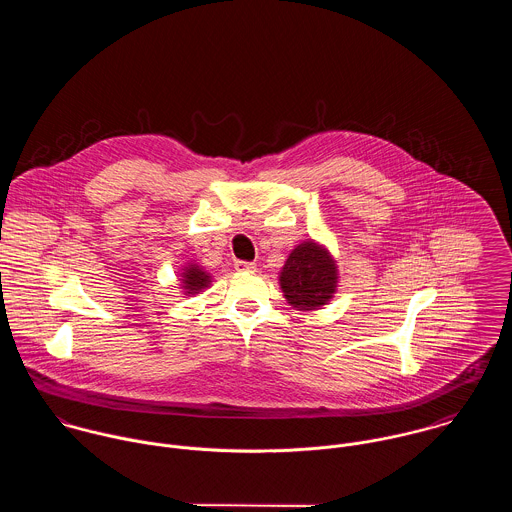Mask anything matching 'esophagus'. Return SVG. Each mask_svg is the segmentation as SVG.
I'll use <instances>...</instances> for the list:
<instances>
[{
	"instance_id": "1",
	"label": "esophagus",
	"mask_w": 512,
	"mask_h": 512,
	"mask_svg": "<svg viewBox=\"0 0 512 512\" xmlns=\"http://www.w3.org/2000/svg\"><path fill=\"white\" fill-rule=\"evenodd\" d=\"M234 268H236L238 272H254V270H256V264H254V262L236 260V262H234Z\"/></svg>"
}]
</instances>
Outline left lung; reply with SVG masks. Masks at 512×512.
Masks as SVG:
<instances>
[{
  "label": "left lung",
  "mask_w": 512,
  "mask_h": 512,
  "mask_svg": "<svg viewBox=\"0 0 512 512\" xmlns=\"http://www.w3.org/2000/svg\"><path fill=\"white\" fill-rule=\"evenodd\" d=\"M280 286L293 307H321L337 288V266L325 248L311 240L303 242L288 256Z\"/></svg>",
  "instance_id": "left-lung-1"
}]
</instances>
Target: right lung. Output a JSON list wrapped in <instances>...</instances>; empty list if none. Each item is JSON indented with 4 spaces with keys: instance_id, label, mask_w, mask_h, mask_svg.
<instances>
[{
    "instance_id": "add662e5",
    "label": "right lung",
    "mask_w": 512,
    "mask_h": 512,
    "mask_svg": "<svg viewBox=\"0 0 512 512\" xmlns=\"http://www.w3.org/2000/svg\"><path fill=\"white\" fill-rule=\"evenodd\" d=\"M209 282L211 276L203 272L199 266H189L183 272V290H187V293H199L209 286Z\"/></svg>"
}]
</instances>
